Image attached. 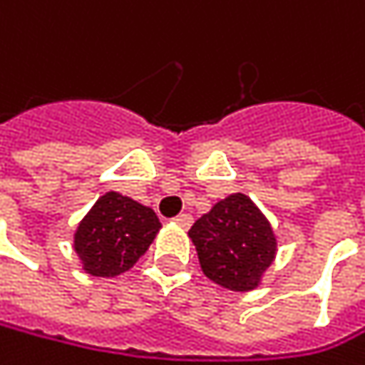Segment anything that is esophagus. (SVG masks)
<instances>
[{
	"mask_svg": "<svg viewBox=\"0 0 365 365\" xmlns=\"http://www.w3.org/2000/svg\"><path fill=\"white\" fill-rule=\"evenodd\" d=\"M175 225L184 227V229H190V227H192V216H190V214H179V216L175 218Z\"/></svg>",
	"mask_w": 365,
	"mask_h": 365,
	"instance_id": "obj_1",
	"label": "esophagus"
}]
</instances>
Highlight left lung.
I'll use <instances>...</instances> for the list:
<instances>
[{
  "instance_id": "obj_1",
  "label": "left lung",
  "mask_w": 365,
  "mask_h": 365,
  "mask_svg": "<svg viewBox=\"0 0 365 365\" xmlns=\"http://www.w3.org/2000/svg\"><path fill=\"white\" fill-rule=\"evenodd\" d=\"M203 274L222 289L248 293L261 287L278 255L267 216L244 192L229 195L188 231Z\"/></svg>"
}]
</instances>
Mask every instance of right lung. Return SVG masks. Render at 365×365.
<instances>
[{
  "label": "right lung",
  "mask_w": 365,
  "mask_h": 365,
  "mask_svg": "<svg viewBox=\"0 0 365 365\" xmlns=\"http://www.w3.org/2000/svg\"><path fill=\"white\" fill-rule=\"evenodd\" d=\"M160 229L151 207L110 190L76 225L72 248L85 274L115 278L138 263Z\"/></svg>",
  "instance_id": "right-lung-1"
}]
</instances>
